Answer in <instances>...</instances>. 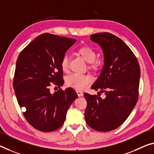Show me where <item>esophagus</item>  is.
Returning a JSON list of instances; mask_svg holds the SVG:
<instances>
[{
  "mask_svg": "<svg viewBox=\"0 0 154 154\" xmlns=\"http://www.w3.org/2000/svg\"><path fill=\"white\" fill-rule=\"evenodd\" d=\"M76 93H77L78 96H83V93H82V91L81 90H79V89H78V90H76Z\"/></svg>",
  "mask_w": 154,
  "mask_h": 154,
  "instance_id": "obj_1",
  "label": "esophagus"
}]
</instances>
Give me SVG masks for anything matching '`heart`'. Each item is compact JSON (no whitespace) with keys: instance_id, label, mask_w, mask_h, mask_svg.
<instances>
[{"instance_id":"obj_1","label":"heart","mask_w":154,"mask_h":154,"mask_svg":"<svg viewBox=\"0 0 154 154\" xmlns=\"http://www.w3.org/2000/svg\"><path fill=\"white\" fill-rule=\"evenodd\" d=\"M77 54L89 63V68L91 70H97L99 68V63L96 60V52L92 47L82 46L77 49ZM61 69L64 72L69 71V58L65 54L60 61ZM93 80L90 75L72 74L66 78V83L70 87L77 89H83L88 86Z\"/></svg>"}]
</instances>
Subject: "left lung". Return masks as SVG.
<instances>
[{"instance_id":"obj_1","label":"left lung","mask_w":154,"mask_h":154,"mask_svg":"<svg viewBox=\"0 0 154 154\" xmlns=\"http://www.w3.org/2000/svg\"><path fill=\"white\" fill-rule=\"evenodd\" d=\"M104 54L101 74L91 89L105 94L102 99L84 93L87 105V124L98 131H109L120 127L129 117L138 99L140 69L131 49L115 35L108 32L91 36Z\"/></svg>"}]
</instances>
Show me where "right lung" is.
Listing matches in <instances>:
<instances>
[{"instance_id":"obj_1","label":"right lung","mask_w":154,"mask_h":154,"mask_svg":"<svg viewBox=\"0 0 154 154\" xmlns=\"http://www.w3.org/2000/svg\"><path fill=\"white\" fill-rule=\"evenodd\" d=\"M75 39L49 33L39 35L23 49L16 60L13 87L23 115L33 127L43 132L62 126L68 109L78 98L73 88L51 94V84L64 83L63 56Z\"/></svg>"}]
</instances>
